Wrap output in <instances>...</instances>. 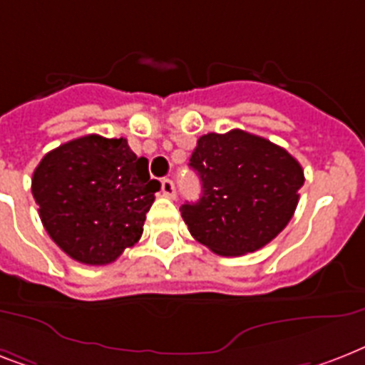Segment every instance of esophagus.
<instances>
[{"label":"esophagus","instance_id":"1","mask_svg":"<svg viewBox=\"0 0 365 365\" xmlns=\"http://www.w3.org/2000/svg\"><path fill=\"white\" fill-rule=\"evenodd\" d=\"M161 192H163V197H167V198H174L176 197V185H174L173 180H163L161 182Z\"/></svg>","mask_w":365,"mask_h":365}]
</instances>
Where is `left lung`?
Instances as JSON below:
<instances>
[{"instance_id":"left-lung-1","label":"left lung","mask_w":365,"mask_h":365,"mask_svg":"<svg viewBox=\"0 0 365 365\" xmlns=\"http://www.w3.org/2000/svg\"><path fill=\"white\" fill-rule=\"evenodd\" d=\"M189 167L202 183L182 217L197 242L221 257L264 247L294 215L304 185L300 163L287 150L242 129L198 138Z\"/></svg>"}]
</instances>
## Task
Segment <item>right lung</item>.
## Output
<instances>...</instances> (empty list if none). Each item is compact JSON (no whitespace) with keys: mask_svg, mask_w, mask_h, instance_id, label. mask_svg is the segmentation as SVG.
<instances>
[{"mask_svg":"<svg viewBox=\"0 0 365 365\" xmlns=\"http://www.w3.org/2000/svg\"><path fill=\"white\" fill-rule=\"evenodd\" d=\"M161 183L125 138L86 135L48 152L35 168L31 192L44 229L82 264L114 262L140 240Z\"/></svg>","mask_w":365,"mask_h":365,"instance_id":"right-lung-1","label":"right lung"}]
</instances>
